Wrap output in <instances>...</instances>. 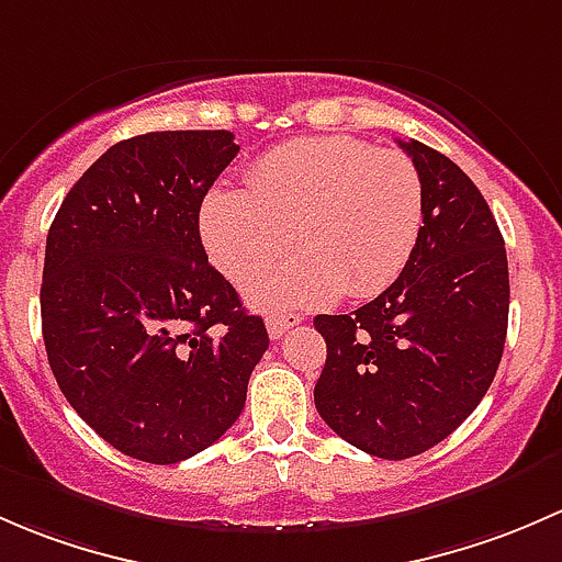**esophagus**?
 Masks as SVG:
<instances>
[{
  "instance_id": "34e87169",
  "label": "esophagus",
  "mask_w": 562,
  "mask_h": 562,
  "mask_svg": "<svg viewBox=\"0 0 562 562\" xmlns=\"http://www.w3.org/2000/svg\"><path fill=\"white\" fill-rule=\"evenodd\" d=\"M297 324H300V316H294V314L268 316V333H270V338H273V340L283 338V333H289V329L297 327Z\"/></svg>"
}]
</instances>
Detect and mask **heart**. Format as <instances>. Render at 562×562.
I'll return each instance as SVG.
<instances>
[{"mask_svg": "<svg viewBox=\"0 0 562 562\" xmlns=\"http://www.w3.org/2000/svg\"><path fill=\"white\" fill-rule=\"evenodd\" d=\"M422 178L401 151L355 137H305L273 148L243 189H213L200 211L211 262L246 281L294 246L300 257L257 276L262 311H303L340 294L362 300L401 276L422 233Z\"/></svg>", "mask_w": 562, "mask_h": 562, "instance_id": "obj_1", "label": "heart"}]
</instances>
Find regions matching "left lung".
<instances>
[{
	"label": "left lung",
	"instance_id": "obj_1",
	"mask_svg": "<svg viewBox=\"0 0 562 562\" xmlns=\"http://www.w3.org/2000/svg\"><path fill=\"white\" fill-rule=\"evenodd\" d=\"M422 178V233L392 286L344 316H316L327 362L316 411L344 441L384 460L427 452L487 395L508 327L503 235L449 156L403 143Z\"/></svg>",
	"mask_w": 562,
	"mask_h": 562
}]
</instances>
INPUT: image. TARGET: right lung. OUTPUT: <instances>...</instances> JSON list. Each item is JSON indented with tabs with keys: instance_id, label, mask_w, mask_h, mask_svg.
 <instances>
[{
	"instance_id": "add662e5",
	"label": "right lung",
	"mask_w": 562,
	"mask_h": 562,
	"mask_svg": "<svg viewBox=\"0 0 562 562\" xmlns=\"http://www.w3.org/2000/svg\"><path fill=\"white\" fill-rule=\"evenodd\" d=\"M238 151L227 130L115 143L48 229L50 370L80 419L135 460L172 465L218 441L270 344L200 240L202 200Z\"/></svg>"
}]
</instances>
